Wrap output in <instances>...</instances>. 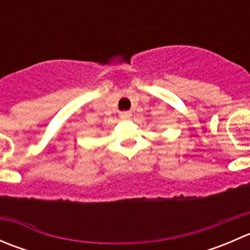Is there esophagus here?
Listing matches in <instances>:
<instances>
[{
  "label": "esophagus",
  "instance_id": "esophagus-1",
  "mask_svg": "<svg viewBox=\"0 0 250 250\" xmlns=\"http://www.w3.org/2000/svg\"><path fill=\"white\" fill-rule=\"evenodd\" d=\"M130 116H132L130 111H123V112L120 113V117L122 118V120H129Z\"/></svg>",
  "mask_w": 250,
  "mask_h": 250
}]
</instances>
